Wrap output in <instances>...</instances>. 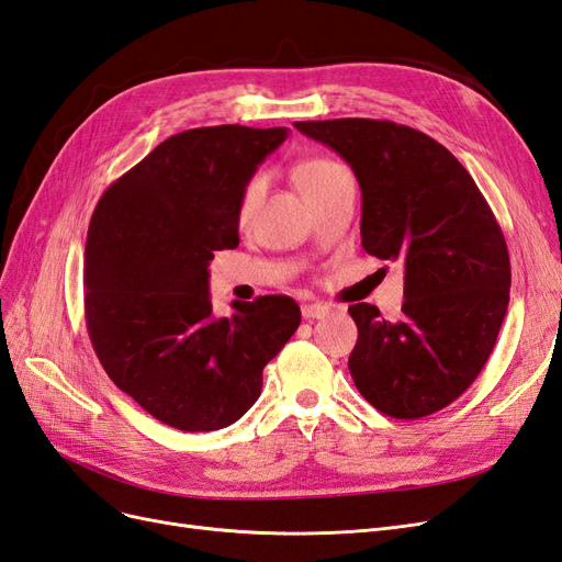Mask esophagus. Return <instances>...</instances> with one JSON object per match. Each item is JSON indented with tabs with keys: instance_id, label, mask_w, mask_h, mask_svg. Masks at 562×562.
Wrapping results in <instances>:
<instances>
[{
	"instance_id": "obj_1",
	"label": "esophagus",
	"mask_w": 562,
	"mask_h": 562,
	"mask_svg": "<svg viewBox=\"0 0 562 562\" xmlns=\"http://www.w3.org/2000/svg\"><path fill=\"white\" fill-rule=\"evenodd\" d=\"M328 314V307H326V304H321V302H304L302 304V316L304 318H323V316H326Z\"/></svg>"
}]
</instances>
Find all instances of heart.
I'll list each match as a JSON object with an SVG mask.
<instances>
[{
    "mask_svg": "<svg viewBox=\"0 0 562 562\" xmlns=\"http://www.w3.org/2000/svg\"><path fill=\"white\" fill-rule=\"evenodd\" d=\"M339 171H345V168L339 166V164H335L333 159L314 157V159L302 161V164L295 168V184H297L300 194H304V192L314 190V187H318V184H323V182H328V180H330L333 176H337ZM260 190H262V178H250V180L244 184L241 196H239V211H236V213H239V220H246V217H248L255 199H258V194H260Z\"/></svg>",
    "mask_w": 562,
    "mask_h": 562,
    "instance_id": "heart-1",
    "label": "heart"
}]
</instances>
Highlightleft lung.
Masks as SVG:
<instances>
[{
    "mask_svg": "<svg viewBox=\"0 0 562 562\" xmlns=\"http://www.w3.org/2000/svg\"><path fill=\"white\" fill-rule=\"evenodd\" d=\"M333 147L361 184V244L401 262L398 321L351 304L359 339L349 372L380 413L417 419L443 411L481 375L508 307L512 262L495 213L452 151L386 119L295 122Z\"/></svg>",
    "mask_w": 562,
    "mask_h": 562,
    "instance_id": "obj_1",
    "label": "left lung"
}]
</instances>
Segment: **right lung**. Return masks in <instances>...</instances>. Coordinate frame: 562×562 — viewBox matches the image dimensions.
Instances as JSON below:
<instances>
[{
    "label": "right lung",
    "instance_id": "right-lung-1",
    "mask_svg": "<svg viewBox=\"0 0 562 562\" xmlns=\"http://www.w3.org/2000/svg\"><path fill=\"white\" fill-rule=\"evenodd\" d=\"M288 128L239 124L171 135L116 178L83 250V314L110 380L180 431H215L258 401L262 370L300 326L288 295L213 316L209 265L239 246V196Z\"/></svg>",
    "mask_w": 562,
    "mask_h": 562
}]
</instances>
